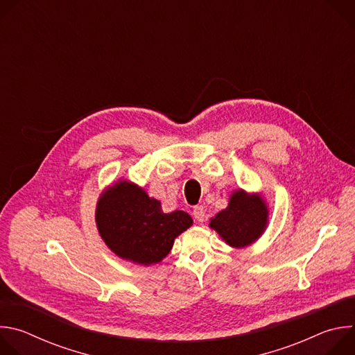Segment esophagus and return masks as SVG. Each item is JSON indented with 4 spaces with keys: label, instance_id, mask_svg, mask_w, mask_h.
<instances>
[{
    "label": "esophagus",
    "instance_id": "esophagus-1",
    "mask_svg": "<svg viewBox=\"0 0 355 355\" xmlns=\"http://www.w3.org/2000/svg\"><path fill=\"white\" fill-rule=\"evenodd\" d=\"M192 215L198 222H204V219H205V212L202 207H195L192 211Z\"/></svg>",
    "mask_w": 355,
    "mask_h": 355
}]
</instances>
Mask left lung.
Masks as SVG:
<instances>
[{"label": "left lung", "mask_w": 355, "mask_h": 355, "mask_svg": "<svg viewBox=\"0 0 355 355\" xmlns=\"http://www.w3.org/2000/svg\"><path fill=\"white\" fill-rule=\"evenodd\" d=\"M268 211L257 195L236 191L229 207L219 212L209 223L232 247H244L257 240L266 229Z\"/></svg>", "instance_id": "obj_1"}]
</instances>
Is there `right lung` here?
<instances>
[{"label":"right lung","instance_id":"1","mask_svg":"<svg viewBox=\"0 0 355 355\" xmlns=\"http://www.w3.org/2000/svg\"><path fill=\"white\" fill-rule=\"evenodd\" d=\"M95 219L101 237L115 254L144 266L160 263L174 239L192 225L188 214H164L159 200L126 181L99 198Z\"/></svg>","mask_w":355,"mask_h":355}]
</instances>
